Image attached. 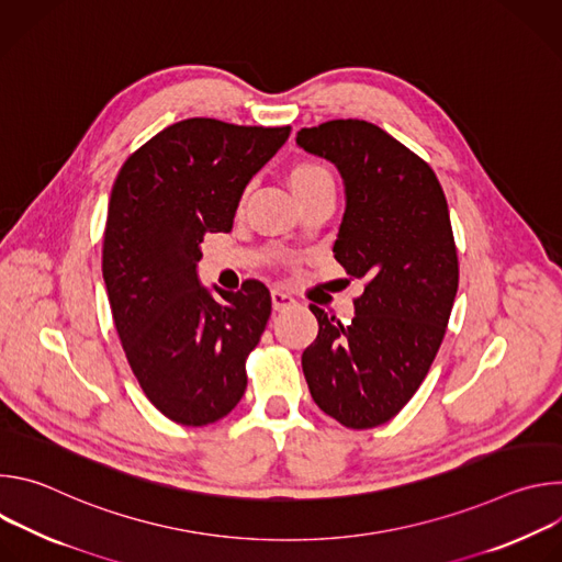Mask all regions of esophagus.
<instances>
[{"label": "esophagus", "instance_id": "esophagus-1", "mask_svg": "<svg viewBox=\"0 0 562 562\" xmlns=\"http://www.w3.org/2000/svg\"><path fill=\"white\" fill-rule=\"evenodd\" d=\"M271 302H273V308H276V311H282V308H289V306L295 304L293 295L286 293V291H280V289H273V291H271Z\"/></svg>", "mask_w": 562, "mask_h": 562}]
</instances>
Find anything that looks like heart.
I'll list each match as a JSON object with an SVG mask.
<instances>
[{
    "label": "heart",
    "instance_id": "heart-1",
    "mask_svg": "<svg viewBox=\"0 0 562 562\" xmlns=\"http://www.w3.org/2000/svg\"><path fill=\"white\" fill-rule=\"evenodd\" d=\"M289 182L300 200L323 191V189H334V176L329 173L327 167L317 165V162H300L291 169Z\"/></svg>",
    "mask_w": 562,
    "mask_h": 562
}]
</instances>
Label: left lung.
Instances as JSON below:
<instances>
[{"label":"left lung","mask_w":562,"mask_h":562,"mask_svg":"<svg viewBox=\"0 0 562 562\" xmlns=\"http://www.w3.org/2000/svg\"><path fill=\"white\" fill-rule=\"evenodd\" d=\"M295 142L338 167L347 209L334 254L364 280L349 325L308 306L319 329L302 371L327 416L373 429L409 403L445 338L458 291L449 206L425 159L371 122L331 120Z\"/></svg>","instance_id":"left-lung-1"}]
</instances>
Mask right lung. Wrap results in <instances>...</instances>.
Wrapping results in <instances>:
<instances>
[{
  "label": "right lung",
  "mask_w": 562,
  "mask_h": 562,
  "mask_svg": "<svg viewBox=\"0 0 562 562\" xmlns=\"http://www.w3.org/2000/svg\"><path fill=\"white\" fill-rule=\"evenodd\" d=\"M289 133L182 120L128 155L113 184L102 247L113 323L144 395L178 425L217 423L245 395L271 293L247 280L215 300L195 267L204 235L231 231L249 180Z\"/></svg>",
  "instance_id": "add662e5"
}]
</instances>
